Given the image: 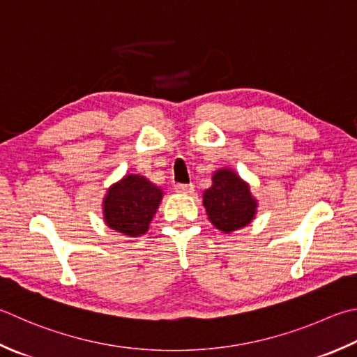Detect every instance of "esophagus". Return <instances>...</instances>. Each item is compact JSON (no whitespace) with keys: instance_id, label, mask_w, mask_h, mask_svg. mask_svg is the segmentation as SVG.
I'll list each match as a JSON object with an SVG mask.
<instances>
[{"instance_id":"34e87169","label":"esophagus","mask_w":357,"mask_h":357,"mask_svg":"<svg viewBox=\"0 0 357 357\" xmlns=\"http://www.w3.org/2000/svg\"><path fill=\"white\" fill-rule=\"evenodd\" d=\"M174 190L179 192V193H192L193 192V184H181L178 183L176 185H174Z\"/></svg>"}]
</instances>
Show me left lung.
I'll use <instances>...</instances> for the list:
<instances>
[{
  "instance_id": "obj_1",
  "label": "left lung",
  "mask_w": 357,
  "mask_h": 357,
  "mask_svg": "<svg viewBox=\"0 0 357 357\" xmlns=\"http://www.w3.org/2000/svg\"><path fill=\"white\" fill-rule=\"evenodd\" d=\"M212 181L202 201L212 225L226 234L249 225L257 207L249 185L230 170L216 172Z\"/></svg>"
}]
</instances>
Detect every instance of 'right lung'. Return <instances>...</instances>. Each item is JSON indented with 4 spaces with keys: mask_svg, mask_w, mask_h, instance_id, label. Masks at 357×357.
Segmentation results:
<instances>
[{
    "mask_svg": "<svg viewBox=\"0 0 357 357\" xmlns=\"http://www.w3.org/2000/svg\"><path fill=\"white\" fill-rule=\"evenodd\" d=\"M162 199V190L137 174L125 176L108 190L103 201L107 225L117 232L137 236L149 230V225Z\"/></svg>",
    "mask_w": 357,
    "mask_h": 357,
    "instance_id": "1",
    "label": "right lung"
}]
</instances>
